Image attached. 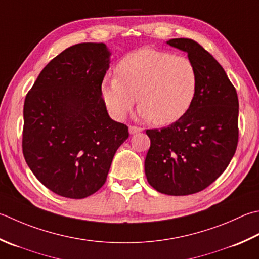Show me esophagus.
Returning a JSON list of instances; mask_svg holds the SVG:
<instances>
[{"mask_svg":"<svg viewBox=\"0 0 259 259\" xmlns=\"http://www.w3.org/2000/svg\"><path fill=\"white\" fill-rule=\"evenodd\" d=\"M141 131H143V128H140V126H137V125H130L129 126L130 135H135L137 133H141Z\"/></svg>","mask_w":259,"mask_h":259,"instance_id":"1","label":"esophagus"}]
</instances>
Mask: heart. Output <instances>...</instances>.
<instances>
[{
	"instance_id": "b5f03b06",
	"label": "heart",
	"mask_w": 259,
	"mask_h": 259,
	"mask_svg": "<svg viewBox=\"0 0 259 259\" xmlns=\"http://www.w3.org/2000/svg\"><path fill=\"white\" fill-rule=\"evenodd\" d=\"M115 75L102 80L101 95L116 120L128 115L138 95L141 118L160 125L174 123L190 110L199 86L190 58L148 47L125 55Z\"/></svg>"
}]
</instances>
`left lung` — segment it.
<instances>
[{
	"mask_svg": "<svg viewBox=\"0 0 259 259\" xmlns=\"http://www.w3.org/2000/svg\"><path fill=\"white\" fill-rule=\"evenodd\" d=\"M167 44L187 53L197 69L199 86L183 118L165 128L146 130L150 147L145 173L160 193L189 195L213 183L234 157L239 102L225 69L199 42L176 38Z\"/></svg>",
	"mask_w": 259,
	"mask_h": 259,
	"instance_id": "8db88e82",
	"label": "left lung"
}]
</instances>
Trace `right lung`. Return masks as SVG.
Segmentation results:
<instances>
[{
    "instance_id": "obj_1",
    "label": "right lung",
    "mask_w": 259,
    "mask_h": 259,
    "mask_svg": "<svg viewBox=\"0 0 259 259\" xmlns=\"http://www.w3.org/2000/svg\"><path fill=\"white\" fill-rule=\"evenodd\" d=\"M110 53L102 42L68 47L46 65L24 100L22 151L34 176L69 199L106 181L128 126L110 118L101 95Z\"/></svg>"
}]
</instances>
